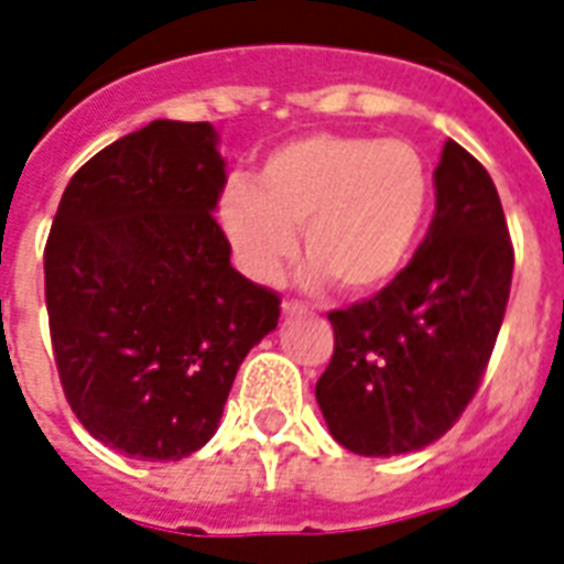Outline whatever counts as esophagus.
Here are the masks:
<instances>
[{"instance_id": "34e87169", "label": "esophagus", "mask_w": 564, "mask_h": 564, "mask_svg": "<svg viewBox=\"0 0 564 564\" xmlns=\"http://www.w3.org/2000/svg\"><path fill=\"white\" fill-rule=\"evenodd\" d=\"M281 313L283 315H301V313H306V306L301 304V301H295V297H286V301L281 304Z\"/></svg>"}]
</instances>
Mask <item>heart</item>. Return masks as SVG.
<instances>
[{"mask_svg": "<svg viewBox=\"0 0 564 564\" xmlns=\"http://www.w3.org/2000/svg\"><path fill=\"white\" fill-rule=\"evenodd\" d=\"M432 205V171L402 139L313 132L263 159L258 185L235 176L217 205L237 267L269 283L295 254L304 281H336L345 295H373L405 269Z\"/></svg>", "mask_w": 564, "mask_h": 564, "instance_id": "1", "label": "heart"}]
</instances>
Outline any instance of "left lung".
I'll list each match as a JSON object with an SVG mask.
<instances>
[{
    "label": "left lung",
    "instance_id": "obj_1",
    "mask_svg": "<svg viewBox=\"0 0 564 564\" xmlns=\"http://www.w3.org/2000/svg\"><path fill=\"white\" fill-rule=\"evenodd\" d=\"M434 196L409 267L368 301L327 315L336 347L315 400L329 434L356 455H405L443 437L478 391L505 322V208L484 164L452 139Z\"/></svg>",
    "mask_w": 564,
    "mask_h": 564
}]
</instances>
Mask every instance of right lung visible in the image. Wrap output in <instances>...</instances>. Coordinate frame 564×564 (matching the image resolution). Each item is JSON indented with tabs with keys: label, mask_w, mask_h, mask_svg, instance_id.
<instances>
[{
	"label": "right lung",
	"mask_w": 564,
	"mask_h": 564,
	"mask_svg": "<svg viewBox=\"0 0 564 564\" xmlns=\"http://www.w3.org/2000/svg\"><path fill=\"white\" fill-rule=\"evenodd\" d=\"M208 121H153L91 155L45 242V306L68 405L104 446L182 460L214 437L281 297L231 267Z\"/></svg>",
	"instance_id": "right-lung-1"
}]
</instances>
